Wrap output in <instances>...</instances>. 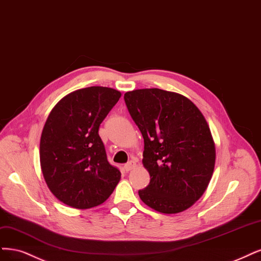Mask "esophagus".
<instances>
[{
    "label": "esophagus",
    "instance_id": "esophagus-1",
    "mask_svg": "<svg viewBox=\"0 0 261 261\" xmlns=\"http://www.w3.org/2000/svg\"><path fill=\"white\" fill-rule=\"evenodd\" d=\"M135 167H136V162H134V161H130V162H128L127 164L124 165V168H125V170H126V172H129V170H132Z\"/></svg>",
    "mask_w": 261,
    "mask_h": 261
}]
</instances>
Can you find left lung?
Wrapping results in <instances>:
<instances>
[{"instance_id": "left-lung-1", "label": "left lung", "mask_w": 261, "mask_h": 261, "mask_svg": "<svg viewBox=\"0 0 261 261\" xmlns=\"http://www.w3.org/2000/svg\"><path fill=\"white\" fill-rule=\"evenodd\" d=\"M124 99L145 141L150 184L138 191L141 201L163 214L191 207L207 189L216 161L204 115L187 97L160 88L135 89Z\"/></svg>"}]
</instances>
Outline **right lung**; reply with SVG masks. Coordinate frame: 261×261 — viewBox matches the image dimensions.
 Here are the masks:
<instances>
[{
    "label": "right lung",
    "instance_id": "obj_1",
    "mask_svg": "<svg viewBox=\"0 0 261 261\" xmlns=\"http://www.w3.org/2000/svg\"><path fill=\"white\" fill-rule=\"evenodd\" d=\"M121 92L77 89L53 108L41 135L40 163L50 192L64 204L86 210L102 204L121 179L107 160L98 129Z\"/></svg>",
    "mask_w": 261,
    "mask_h": 261
}]
</instances>
